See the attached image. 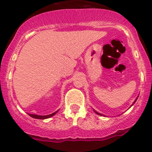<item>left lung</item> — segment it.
Returning a JSON list of instances; mask_svg holds the SVG:
<instances>
[{"instance_id":"1","label":"left lung","mask_w":152,"mask_h":152,"mask_svg":"<svg viewBox=\"0 0 152 152\" xmlns=\"http://www.w3.org/2000/svg\"><path fill=\"white\" fill-rule=\"evenodd\" d=\"M137 99H136V100H135V101H134V103H135V102H136V101H137ZM134 103H133V104H132V105H131V106H133V105H134ZM94 112H95V113H97V115H102V116H103V115H102V114H100V113H97V112H96V111H95V110H94Z\"/></svg>"}]
</instances>
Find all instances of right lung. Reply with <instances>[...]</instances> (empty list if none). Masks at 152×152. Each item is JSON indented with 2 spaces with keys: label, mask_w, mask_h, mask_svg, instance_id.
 <instances>
[{
  "label": "right lung",
  "mask_w": 152,
  "mask_h": 152,
  "mask_svg": "<svg viewBox=\"0 0 152 152\" xmlns=\"http://www.w3.org/2000/svg\"><path fill=\"white\" fill-rule=\"evenodd\" d=\"M58 111L55 112V113H52V114L50 115H34V114H29V115L31 116V117L34 118H37V119H46V118H49L52 117V116L55 115V114H56L57 113H58Z\"/></svg>",
  "instance_id": "1"
}]
</instances>
